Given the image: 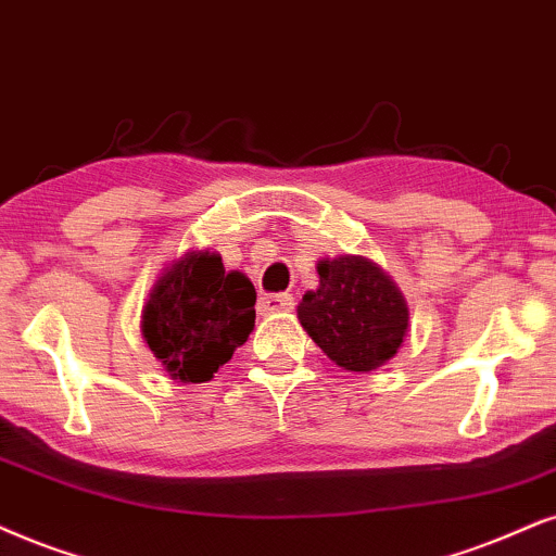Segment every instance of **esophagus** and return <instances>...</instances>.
Segmentation results:
<instances>
[{
	"mask_svg": "<svg viewBox=\"0 0 556 556\" xmlns=\"http://www.w3.org/2000/svg\"><path fill=\"white\" fill-rule=\"evenodd\" d=\"M294 307L292 294H264L258 298V311L262 313H287Z\"/></svg>",
	"mask_w": 556,
	"mask_h": 556,
	"instance_id": "34e87169",
	"label": "esophagus"
}]
</instances>
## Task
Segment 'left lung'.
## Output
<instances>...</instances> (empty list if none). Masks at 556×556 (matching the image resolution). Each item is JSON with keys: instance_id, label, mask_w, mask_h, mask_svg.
Wrapping results in <instances>:
<instances>
[{"instance_id": "obj_1", "label": "left lung", "mask_w": 556, "mask_h": 556, "mask_svg": "<svg viewBox=\"0 0 556 556\" xmlns=\"http://www.w3.org/2000/svg\"><path fill=\"white\" fill-rule=\"evenodd\" d=\"M320 287L305 292L298 318L330 362L371 371L397 354L407 305L395 282L364 256L320 262Z\"/></svg>"}]
</instances>
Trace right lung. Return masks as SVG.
Masks as SVG:
<instances>
[{
    "mask_svg": "<svg viewBox=\"0 0 556 556\" xmlns=\"http://www.w3.org/2000/svg\"><path fill=\"white\" fill-rule=\"evenodd\" d=\"M256 290L217 254L192 251L153 287L143 339L181 382H207L243 346L256 320Z\"/></svg>",
    "mask_w": 556,
    "mask_h": 556,
    "instance_id": "right-lung-1",
    "label": "right lung"
}]
</instances>
